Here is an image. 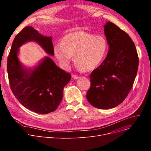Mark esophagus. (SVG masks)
I'll use <instances>...</instances> for the list:
<instances>
[{"label": "esophagus", "instance_id": "obj_1", "mask_svg": "<svg viewBox=\"0 0 151 151\" xmlns=\"http://www.w3.org/2000/svg\"><path fill=\"white\" fill-rule=\"evenodd\" d=\"M72 78H73V79H75V80H78V79L80 78V77L76 76V75H72Z\"/></svg>", "mask_w": 151, "mask_h": 151}]
</instances>
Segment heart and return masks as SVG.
Returning a JSON list of instances; mask_svg holds the SVG:
<instances>
[{"label": "heart", "instance_id": "heart-1", "mask_svg": "<svg viewBox=\"0 0 151 151\" xmlns=\"http://www.w3.org/2000/svg\"><path fill=\"white\" fill-rule=\"evenodd\" d=\"M108 49L105 38L84 31L71 32L63 36L61 43H55L53 51L55 58L65 68L71 57L80 69L89 71L96 68L104 59Z\"/></svg>", "mask_w": 151, "mask_h": 151}]
</instances>
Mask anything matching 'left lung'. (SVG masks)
Returning <instances> with one entry per match:
<instances>
[{
    "label": "left lung",
    "instance_id": "left-lung-1",
    "mask_svg": "<svg viewBox=\"0 0 151 151\" xmlns=\"http://www.w3.org/2000/svg\"><path fill=\"white\" fill-rule=\"evenodd\" d=\"M104 32L109 45L106 58L90 75L87 100L99 109L118 106L127 97L135 80L139 59L129 35L114 24L107 22Z\"/></svg>",
    "mask_w": 151,
    "mask_h": 151
}]
</instances>
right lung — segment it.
Segmentation results:
<instances>
[{
    "instance_id": "add662e5",
    "label": "right lung",
    "mask_w": 151,
    "mask_h": 151,
    "mask_svg": "<svg viewBox=\"0 0 151 151\" xmlns=\"http://www.w3.org/2000/svg\"><path fill=\"white\" fill-rule=\"evenodd\" d=\"M29 42H35L50 55H54L51 37L41 35L31 26L24 28L15 37L7 59L10 88L15 97L27 109L39 114H47L57 109L63 98V90L71 75L45 57L34 69L20 62L19 48Z\"/></svg>"
}]
</instances>
